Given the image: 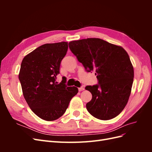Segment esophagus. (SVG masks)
Masks as SVG:
<instances>
[{
    "label": "esophagus",
    "mask_w": 152,
    "mask_h": 152,
    "mask_svg": "<svg viewBox=\"0 0 152 152\" xmlns=\"http://www.w3.org/2000/svg\"><path fill=\"white\" fill-rule=\"evenodd\" d=\"M84 87H80L79 88V91H84Z\"/></svg>",
    "instance_id": "1"
}]
</instances>
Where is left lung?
Here are the masks:
<instances>
[{
    "mask_svg": "<svg viewBox=\"0 0 152 152\" xmlns=\"http://www.w3.org/2000/svg\"><path fill=\"white\" fill-rule=\"evenodd\" d=\"M69 48L87 72L94 70L98 84L87 86L93 97L87 111L107 121L120 114L126 106L134 79L129 56L121 46L98 38L71 41Z\"/></svg>",
    "mask_w": 152,
    "mask_h": 152,
    "instance_id": "left-lung-1",
    "label": "left lung"
}]
</instances>
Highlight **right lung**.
<instances>
[{
  "mask_svg": "<svg viewBox=\"0 0 152 152\" xmlns=\"http://www.w3.org/2000/svg\"><path fill=\"white\" fill-rule=\"evenodd\" d=\"M68 48L66 42L45 44L25 56L21 64L18 77L23 94L32 112L45 121L61 117L79 91L67 87L65 78L56 82Z\"/></svg>",
  "mask_w": 152,
  "mask_h": 152,
  "instance_id": "1",
  "label": "right lung"
}]
</instances>
